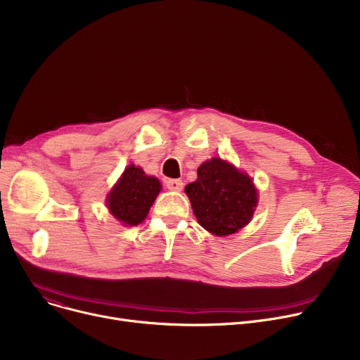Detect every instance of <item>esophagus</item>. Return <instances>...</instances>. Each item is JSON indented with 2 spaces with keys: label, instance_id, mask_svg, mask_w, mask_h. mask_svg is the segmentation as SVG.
I'll use <instances>...</instances> for the list:
<instances>
[{
  "label": "esophagus",
  "instance_id": "34e87169",
  "mask_svg": "<svg viewBox=\"0 0 360 360\" xmlns=\"http://www.w3.org/2000/svg\"><path fill=\"white\" fill-rule=\"evenodd\" d=\"M165 184L170 191H181L184 188V182L181 179H166Z\"/></svg>",
  "mask_w": 360,
  "mask_h": 360
}]
</instances>
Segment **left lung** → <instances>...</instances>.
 <instances>
[{
    "label": "left lung",
    "mask_w": 360,
    "mask_h": 360,
    "mask_svg": "<svg viewBox=\"0 0 360 360\" xmlns=\"http://www.w3.org/2000/svg\"><path fill=\"white\" fill-rule=\"evenodd\" d=\"M197 175V181L185 186V193L202 228L216 236L245 228L258 204V191L250 175L220 158L204 162Z\"/></svg>",
    "instance_id": "1"
}]
</instances>
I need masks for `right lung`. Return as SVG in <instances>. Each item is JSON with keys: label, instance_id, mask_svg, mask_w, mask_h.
<instances>
[{"label": "right lung", "instance_id": "right-lung-1", "mask_svg": "<svg viewBox=\"0 0 360 360\" xmlns=\"http://www.w3.org/2000/svg\"><path fill=\"white\" fill-rule=\"evenodd\" d=\"M162 190L160 181L147 176L141 167L129 165L106 198L110 214L125 226H137L147 214Z\"/></svg>", "mask_w": 360, "mask_h": 360}]
</instances>
